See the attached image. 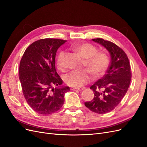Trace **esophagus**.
I'll list each match as a JSON object with an SVG mask.
<instances>
[{
    "label": "esophagus",
    "instance_id": "obj_1",
    "mask_svg": "<svg viewBox=\"0 0 147 147\" xmlns=\"http://www.w3.org/2000/svg\"><path fill=\"white\" fill-rule=\"evenodd\" d=\"M83 90V88H74V87H71L70 90L72 91H82Z\"/></svg>",
    "mask_w": 147,
    "mask_h": 147
}]
</instances>
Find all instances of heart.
Masks as SVG:
<instances>
[{"label": "heart", "mask_w": 147, "mask_h": 147, "mask_svg": "<svg viewBox=\"0 0 147 147\" xmlns=\"http://www.w3.org/2000/svg\"><path fill=\"white\" fill-rule=\"evenodd\" d=\"M71 48L85 59L84 66L88 69L72 71L64 77V81L67 85L78 88L90 82L92 74L95 77H99L104 75L110 64L109 56L103 51H97V48L89 43H77L71 46ZM66 53L61 51L56 57L57 68L61 71L65 69V57Z\"/></svg>", "instance_id": "obj_1"}]
</instances>
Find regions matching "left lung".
<instances>
[{"instance_id":"left-lung-1","label":"left lung","mask_w":147,"mask_h":147,"mask_svg":"<svg viewBox=\"0 0 147 147\" xmlns=\"http://www.w3.org/2000/svg\"><path fill=\"white\" fill-rule=\"evenodd\" d=\"M92 40L109 51L111 62L106 74L90 87L94 98L84 105L93 112L104 114L114 110L125 96L132 76L131 66L125 52L116 44L100 38Z\"/></svg>"}]
</instances>
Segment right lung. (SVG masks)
<instances>
[{"label": "right lung", "mask_w": 147, "mask_h": 147, "mask_svg": "<svg viewBox=\"0 0 147 147\" xmlns=\"http://www.w3.org/2000/svg\"><path fill=\"white\" fill-rule=\"evenodd\" d=\"M67 40L43 38L26 48L20 64V80L24 98L35 112L49 115L58 111L70 90L55 68L57 49Z\"/></svg>", "instance_id": "1"}]
</instances>
